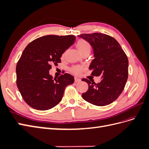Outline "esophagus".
Listing matches in <instances>:
<instances>
[{
  "mask_svg": "<svg viewBox=\"0 0 149 149\" xmlns=\"http://www.w3.org/2000/svg\"><path fill=\"white\" fill-rule=\"evenodd\" d=\"M79 81H81V79L79 78H76V77L74 78V82L78 83V82H79Z\"/></svg>",
  "mask_w": 149,
  "mask_h": 149,
  "instance_id": "obj_1",
  "label": "esophagus"
}]
</instances>
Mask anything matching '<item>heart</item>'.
<instances>
[{
  "label": "heart",
  "mask_w": 149,
  "mask_h": 149,
  "mask_svg": "<svg viewBox=\"0 0 149 149\" xmlns=\"http://www.w3.org/2000/svg\"><path fill=\"white\" fill-rule=\"evenodd\" d=\"M76 47H77L78 49L82 55L85 53H89L91 49V45H90V43L88 41L84 39L78 40V41L76 43ZM65 55V53L63 54V56H64ZM83 70L84 68L83 66H77L73 67V68L71 69V71L76 74H78L81 73H82Z\"/></svg>",
  "instance_id": "1"
}]
</instances>
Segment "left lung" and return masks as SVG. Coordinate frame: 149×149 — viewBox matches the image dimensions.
I'll return each instance as SVG.
<instances>
[{
  "label": "left lung",
  "instance_id": "left-lung-1",
  "mask_svg": "<svg viewBox=\"0 0 149 149\" xmlns=\"http://www.w3.org/2000/svg\"><path fill=\"white\" fill-rule=\"evenodd\" d=\"M78 37L88 41L94 51V58L89 69L91 75H101V81L82 79L88 84V91L82 94L85 101L97 106L114 102L123 92L128 78L129 61L119 43L113 37L101 33L81 34Z\"/></svg>",
  "mask_w": 149,
  "mask_h": 149
}]
</instances>
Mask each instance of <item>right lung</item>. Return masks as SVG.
Wrapping results in <instances>:
<instances>
[{"instance_id":"obj_1","label":"right lung","mask_w":149,"mask_h":149,"mask_svg":"<svg viewBox=\"0 0 149 149\" xmlns=\"http://www.w3.org/2000/svg\"><path fill=\"white\" fill-rule=\"evenodd\" d=\"M74 35H49L30 42L16 66L17 86L25 102L35 109L46 111L59 103L65 88L74 83L68 73L53 79L52 65L61 62L62 54L74 43Z\"/></svg>"}]
</instances>
